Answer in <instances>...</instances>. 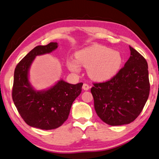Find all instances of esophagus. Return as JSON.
Here are the masks:
<instances>
[{
    "label": "esophagus",
    "instance_id": "obj_1",
    "mask_svg": "<svg viewBox=\"0 0 159 159\" xmlns=\"http://www.w3.org/2000/svg\"><path fill=\"white\" fill-rule=\"evenodd\" d=\"M82 89H83L84 90H89V89H90V86H89V84L84 83V84H83V86H82Z\"/></svg>",
    "mask_w": 159,
    "mask_h": 159
}]
</instances>
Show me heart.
Here are the masks:
<instances>
[{"mask_svg":"<svg viewBox=\"0 0 159 159\" xmlns=\"http://www.w3.org/2000/svg\"><path fill=\"white\" fill-rule=\"evenodd\" d=\"M76 61H69L68 67L78 72L80 65L88 69V74L96 81H105L115 75L120 66L122 58L117 51L95 44L76 53Z\"/></svg>","mask_w":159,"mask_h":159,"instance_id":"1","label":"heart"}]
</instances>
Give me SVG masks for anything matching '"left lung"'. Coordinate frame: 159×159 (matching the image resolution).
Masks as SVG:
<instances>
[{"label": "left lung", "instance_id": "obj_1", "mask_svg": "<svg viewBox=\"0 0 159 159\" xmlns=\"http://www.w3.org/2000/svg\"><path fill=\"white\" fill-rule=\"evenodd\" d=\"M130 56L116 75L93 83L91 93L98 117L106 124H129L143 110L150 94L148 66L143 56L131 47Z\"/></svg>", "mask_w": 159, "mask_h": 159}]
</instances>
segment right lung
Segmentation results:
<instances>
[{
  "mask_svg": "<svg viewBox=\"0 0 159 159\" xmlns=\"http://www.w3.org/2000/svg\"><path fill=\"white\" fill-rule=\"evenodd\" d=\"M58 48L51 42L38 45L24 56L14 71L12 98L21 117L28 125L43 130L55 129L68 118L70 107L82 92L83 83L70 84L61 80L45 91L34 90L29 81V69L37 56Z\"/></svg>",
  "mask_w": 159,
  "mask_h": 159,
  "instance_id": "1",
  "label": "right lung"
}]
</instances>
